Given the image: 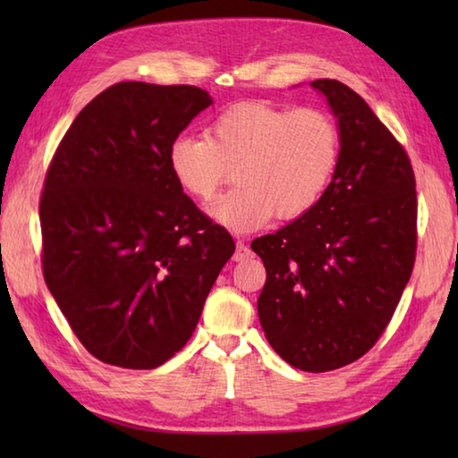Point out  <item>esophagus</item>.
Masks as SVG:
<instances>
[{"label":"esophagus","instance_id":"1","mask_svg":"<svg viewBox=\"0 0 458 458\" xmlns=\"http://www.w3.org/2000/svg\"><path fill=\"white\" fill-rule=\"evenodd\" d=\"M250 254H251V251H250V248L244 244V242H238V244H236V251H234V258H232V259H234V261H244L246 258H250Z\"/></svg>","mask_w":458,"mask_h":458}]
</instances>
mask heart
<instances>
[{"instance_id": "heart-1", "label": "heart", "mask_w": 458, "mask_h": 458, "mask_svg": "<svg viewBox=\"0 0 458 458\" xmlns=\"http://www.w3.org/2000/svg\"><path fill=\"white\" fill-rule=\"evenodd\" d=\"M340 148L338 123L325 110L242 102L220 112L208 135H177L169 169L200 202L234 169L238 187L216 200L212 214L234 232H250L274 214L295 220L313 208L333 181Z\"/></svg>"}]
</instances>
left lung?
I'll list each match as a JSON object with an SVG mask.
<instances>
[{"mask_svg":"<svg viewBox=\"0 0 458 458\" xmlns=\"http://www.w3.org/2000/svg\"><path fill=\"white\" fill-rule=\"evenodd\" d=\"M343 148L328 189L287 226L251 242L267 271L258 315L271 348L303 372L364 356L390 325L417 250V192L402 143L352 89L310 82Z\"/></svg>","mask_w":458,"mask_h":458,"instance_id":"1","label":"left lung"}]
</instances>
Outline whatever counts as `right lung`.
<instances>
[{"label":"right lung","mask_w":458,"mask_h":458,"mask_svg":"<svg viewBox=\"0 0 458 458\" xmlns=\"http://www.w3.org/2000/svg\"><path fill=\"white\" fill-rule=\"evenodd\" d=\"M212 98L197 86L118 82L58 143L38 204L43 276L84 348L151 369L187 344L234 254L169 169V148Z\"/></svg>","instance_id":"right-lung-1"}]
</instances>
